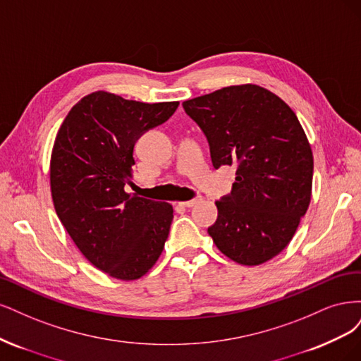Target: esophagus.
Instances as JSON below:
<instances>
[{
    "mask_svg": "<svg viewBox=\"0 0 361 361\" xmlns=\"http://www.w3.org/2000/svg\"><path fill=\"white\" fill-rule=\"evenodd\" d=\"M202 201V196H196V197H193V200H190V201H184V202H180V205H183V207H193V205H196V204H200Z\"/></svg>",
    "mask_w": 361,
    "mask_h": 361,
    "instance_id": "34e87169",
    "label": "esophagus"
}]
</instances>
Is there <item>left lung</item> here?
Returning a JSON list of instances; mask_svg holds the SVG:
<instances>
[{
	"label": "left lung",
	"instance_id": "1",
	"mask_svg": "<svg viewBox=\"0 0 361 361\" xmlns=\"http://www.w3.org/2000/svg\"><path fill=\"white\" fill-rule=\"evenodd\" d=\"M183 108L204 132L213 166L237 168L231 193L216 201L208 234L238 264L274 258L293 240L312 195L313 156L297 115L252 84L185 100Z\"/></svg>",
	"mask_w": 361,
	"mask_h": 361
}]
</instances>
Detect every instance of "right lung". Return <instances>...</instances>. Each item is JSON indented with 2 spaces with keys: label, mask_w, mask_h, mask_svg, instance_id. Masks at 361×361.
<instances>
[{
  "label": "right lung",
  "mask_w": 361,
  "mask_h": 361,
  "mask_svg": "<svg viewBox=\"0 0 361 361\" xmlns=\"http://www.w3.org/2000/svg\"><path fill=\"white\" fill-rule=\"evenodd\" d=\"M178 102L142 103L106 91L80 99L56 133L51 192L56 216L99 270L135 281L159 259L173 210L124 192L139 137L169 120Z\"/></svg>",
  "instance_id": "1"
}]
</instances>
